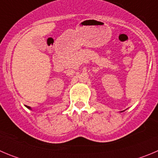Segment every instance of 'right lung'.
<instances>
[{
  "label": "right lung",
  "mask_w": 158,
  "mask_h": 158,
  "mask_svg": "<svg viewBox=\"0 0 158 158\" xmlns=\"http://www.w3.org/2000/svg\"><path fill=\"white\" fill-rule=\"evenodd\" d=\"M28 107V108H29V109H30V110H31V108H30V107Z\"/></svg>",
  "instance_id": "obj_1"
}]
</instances>
